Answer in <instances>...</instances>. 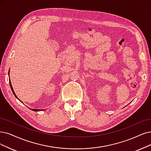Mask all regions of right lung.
Wrapping results in <instances>:
<instances>
[{"instance_id": "add662e5", "label": "right lung", "mask_w": 151, "mask_h": 151, "mask_svg": "<svg viewBox=\"0 0 151 151\" xmlns=\"http://www.w3.org/2000/svg\"><path fill=\"white\" fill-rule=\"evenodd\" d=\"M10 71V70H9ZM9 83H10V88H11V90H12V93H13V94H14V96H15V98H17L19 101H20V102H22L20 100L17 98V96H16V94H15V92H14V90H13V88H12V85H11V82H10V80L9 79ZM30 109H32V111H42V110H43V109H42V110H40V109H31L30 108Z\"/></svg>"}]
</instances>
